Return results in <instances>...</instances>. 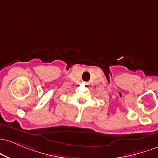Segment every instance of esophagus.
Wrapping results in <instances>:
<instances>
[{"mask_svg":"<svg viewBox=\"0 0 158 158\" xmlns=\"http://www.w3.org/2000/svg\"><path fill=\"white\" fill-rule=\"evenodd\" d=\"M84 84L85 85H88V83H87V82H84Z\"/></svg>","mask_w":158,"mask_h":158,"instance_id":"34e87169","label":"esophagus"}]
</instances>
